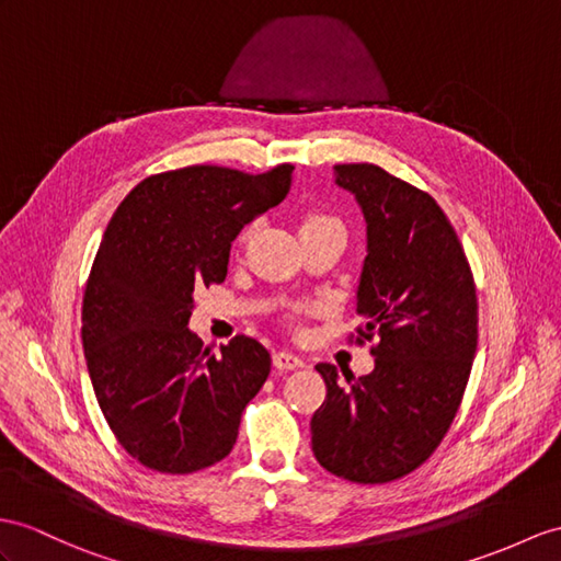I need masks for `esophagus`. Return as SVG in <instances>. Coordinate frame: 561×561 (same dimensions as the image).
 <instances>
[{
  "instance_id": "1",
  "label": "esophagus",
  "mask_w": 561,
  "mask_h": 561,
  "mask_svg": "<svg viewBox=\"0 0 561 561\" xmlns=\"http://www.w3.org/2000/svg\"><path fill=\"white\" fill-rule=\"evenodd\" d=\"M273 366L280 368V371H295V368L305 366V359L290 350H278L273 352Z\"/></svg>"
}]
</instances>
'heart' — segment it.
<instances>
[{"label": "heart", "instance_id": "heart-1", "mask_svg": "<svg viewBox=\"0 0 561 561\" xmlns=\"http://www.w3.org/2000/svg\"><path fill=\"white\" fill-rule=\"evenodd\" d=\"M313 221H323V218H313ZM313 221H309V224H313Z\"/></svg>", "mask_w": 561, "mask_h": 561}]
</instances>
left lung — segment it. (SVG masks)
I'll return each instance as SVG.
<instances>
[{"mask_svg":"<svg viewBox=\"0 0 561 561\" xmlns=\"http://www.w3.org/2000/svg\"><path fill=\"white\" fill-rule=\"evenodd\" d=\"M335 185L357 199L366 259L357 285L359 335L378 345L374 371L319 364L325 400L311 449L325 471L388 483L426 461L453 423L478 337L473 276L455 228L431 195L374 163H340Z\"/></svg>","mask_w":561,"mask_h":561,"instance_id":"8db88e82","label":"left lung"}]
</instances>
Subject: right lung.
Listing matches in <instances>:
<instances>
[{
    "label": "right lung",
    "instance_id": "right-lung-1",
    "mask_svg": "<svg viewBox=\"0 0 561 561\" xmlns=\"http://www.w3.org/2000/svg\"><path fill=\"white\" fill-rule=\"evenodd\" d=\"M295 167H187L121 202L83 297V350L102 414L126 453L161 473L230 455L271 354L238 335L216 357L187 328L195 288L224 283L230 242L290 193Z\"/></svg>",
    "mask_w": 561,
    "mask_h": 561
}]
</instances>
